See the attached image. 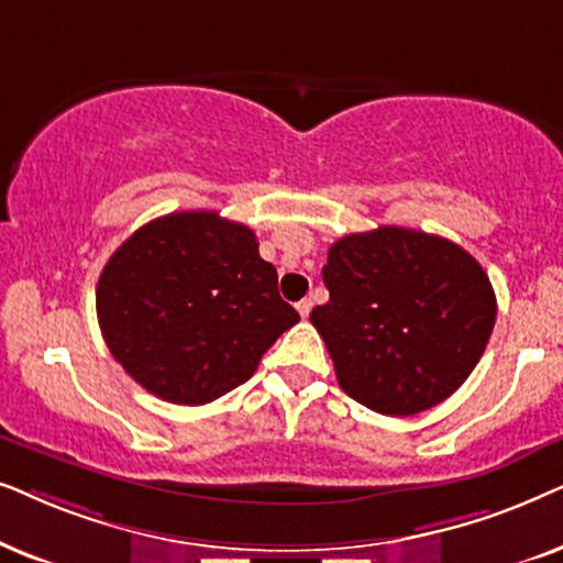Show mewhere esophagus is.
<instances>
[{"label": "esophagus", "mask_w": 563, "mask_h": 563, "mask_svg": "<svg viewBox=\"0 0 563 563\" xmlns=\"http://www.w3.org/2000/svg\"><path fill=\"white\" fill-rule=\"evenodd\" d=\"M296 309H298V313H301V317L306 319V317H309V313H311V309H313V301H311V298H303V301L296 303Z\"/></svg>", "instance_id": "34e87169"}]
</instances>
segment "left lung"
<instances>
[{
	"mask_svg": "<svg viewBox=\"0 0 563 563\" xmlns=\"http://www.w3.org/2000/svg\"><path fill=\"white\" fill-rule=\"evenodd\" d=\"M329 301L311 324L342 391L378 415L438 407L489 342L497 298L484 267L451 239L380 227L342 236L321 269Z\"/></svg>",
	"mask_w": 563,
	"mask_h": 563,
	"instance_id": "left-lung-1",
	"label": "left lung"
}]
</instances>
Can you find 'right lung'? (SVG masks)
Listing matches in <instances>:
<instances>
[{"instance_id": "1", "label": "right lung", "mask_w": 563, "mask_h": 563, "mask_svg": "<svg viewBox=\"0 0 563 563\" xmlns=\"http://www.w3.org/2000/svg\"><path fill=\"white\" fill-rule=\"evenodd\" d=\"M112 357L148 394L208 404L242 386L298 311L244 223L213 211L154 219L112 252L97 283Z\"/></svg>"}]
</instances>
